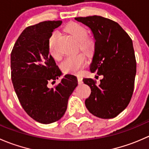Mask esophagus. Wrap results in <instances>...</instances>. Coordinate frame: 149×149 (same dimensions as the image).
Wrapping results in <instances>:
<instances>
[{
    "mask_svg": "<svg viewBox=\"0 0 149 149\" xmlns=\"http://www.w3.org/2000/svg\"><path fill=\"white\" fill-rule=\"evenodd\" d=\"M77 79H78V82H79V84H81L82 83H83V81H82L81 76H80V75H78Z\"/></svg>",
    "mask_w": 149,
    "mask_h": 149,
    "instance_id": "1",
    "label": "esophagus"
}]
</instances>
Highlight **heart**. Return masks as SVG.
<instances>
[{
    "label": "heart",
    "instance_id": "heart-1",
    "mask_svg": "<svg viewBox=\"0 0 149 149\" xmlns=\"http://www.w3.org/2000/svg\"><path fill=\"white\" fill-rule=\"evenodd\" d=\"M67 31L76 41L79 42L81 50L87 55H91L95 49V42L91 39H88V33L86 29L78 24H70L67 26ZM58 31H54L50 36L48 42L49 54L55 59L60 58V54L55 45L56 40L58 39ZM86 58L83 54L68 56L64 59L61 63V69L65 73H78L81 69L85 65Z\"/></svg>",
    "mask_w": 149,
    "mask_h": 149
}]
</instances>
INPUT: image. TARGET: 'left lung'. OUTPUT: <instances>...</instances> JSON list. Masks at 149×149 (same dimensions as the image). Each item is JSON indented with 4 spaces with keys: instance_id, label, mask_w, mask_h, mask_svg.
<instances>
[{
    "instance_id": "1",
    "label": "left lung",
    "mask_w": 149,
    "mask_h": 149,
    "mask_svg": "<svg viewBox=\"0 0 149 149\" xmlns=\"http://www.w3.org/2000/svg\"><path fill=\"white\" fill-rule=\"evenodd\" d=\"M75 19L91 29L95 49L90 70L103 76L99 86L94 79H83L91 88L86 107L97 118H115L127 107L134 90L136 61L133 42L127 32L111 19L100 16Z\"/></svg>"
}]
</instances>
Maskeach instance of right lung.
I'll return each mask as SVG.
<instances>
[{
  "mask_svg": "<svg viewBox=\"0 0 149 149\" xmlns=\"http://www.w3.org/2000/svg\"><path fill=\"white\" fill-rule=\"evenodd\" d=\"M62 21H47L26 27L10 53L11 80L25 112L42 124L59 120L67 109L68 101L78 85L77 78L67 74L53 88L49 84L62 75L49 53L52 32Z\"/></svg>",
  "mask_w": 149,
  "mask_h": 149,
  "instance_id": "obj_1",
  "label": "right lung"
}]
</instances>
